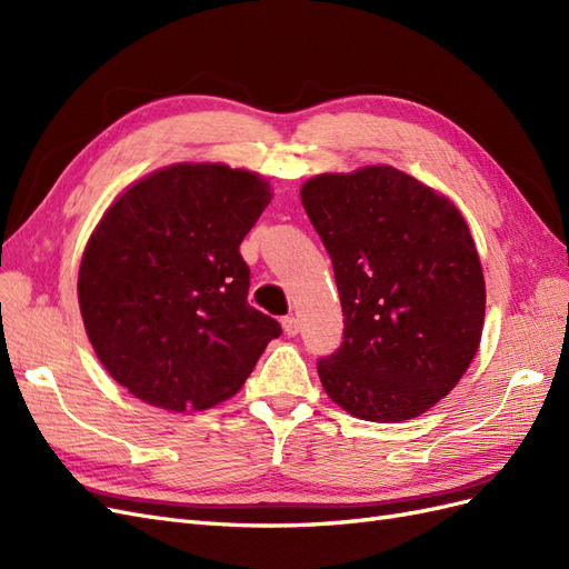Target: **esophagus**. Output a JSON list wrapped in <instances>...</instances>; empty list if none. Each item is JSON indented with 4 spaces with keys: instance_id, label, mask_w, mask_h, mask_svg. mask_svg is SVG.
<instances>
[{
    "instance_id": "obj_1",
    "label": "esophagus",
    "mask_w": 569,
    "mask_h": 569,
    "mask_svg": "<svg viewBox=\"0 0 569 569\" xmlns=\"http://www.w3.org/2000/svg\"><path fill=\"white\" fill-rule=\"evenodd\" d=\"M282 327H284V332H287L289 337H297L299 330H301V325H299V318H297V316L282 318Z\"/></svg>"
}]
</instances>
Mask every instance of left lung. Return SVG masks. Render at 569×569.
<instances>
[{
  "instance_id": "obj_1",
  "label": "left lung",
  "mask_w": 569,
  "mask_h": 569,
  "mask_svg": "<svg viewBox=\"0 0 569 569\" xmlns=\"http://www.w3.org/2000/svg\"><path fill=\"white\" fill-rule=\"evenodd\" d=\"M303 209L332 258L343 341L325 393L353 418L403 422L449 393L481 341L487 284L458 206L393 166L322 173Z\"/></svg>"
}]
</instances>
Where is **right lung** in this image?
<instances>
[{"label":"right lung","instance_id":"add662e5","mask_svg":"<svg viewBox=\"0 0 569 569\" xmlns=\"http://www.w3.org/2000/svg\"><path fill=\"white\" fill-rule=\"evenodd\" d=\"M270 182L226 163H173L128 184L92 230L78 272L84 332L134 399L206 410L244 387L280 337L249 306L239 244Z\"/></svg>","mask_w":569,"mask_h":569}]
</instances>
